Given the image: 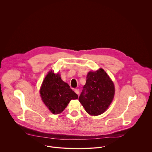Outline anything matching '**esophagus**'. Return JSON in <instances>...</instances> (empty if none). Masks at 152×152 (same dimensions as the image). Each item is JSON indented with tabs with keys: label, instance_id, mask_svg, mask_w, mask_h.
Returning a JSON list of instances; mask_svg holds the SVG:
<instances>
[{
	"label": "esophagus",
	"instance_id": "obj_1",
	"mask_svg": "<svg viewBox=\"0 0 152 152\" xmlns=\"http://www.w3.org/2000/svg\"><path fill=\"white\" fill-rule=\"evenodd\" d=\"M75 92L77 94H79V90L76 88V89H75Z\"/></svg>",
	"mask_w": 152,
	"mask_h": 152
}]
</instances>
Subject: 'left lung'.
<instances>
[{"instance_id": "left-lung-1", "label": "left lung", "mask_w": 152, "mask_h": 152, "mask_svg": "<svg viewBox=\"0 0 152 152\" xmlns=\"http://www.w3.org/2000/svg\"><path fill=\"white\" fill-rule=\"evenodd\" d=\"M114 93L113 81L104 70L99 69L88 73L79 101L86 113L91 115H99L109 107Z\"/></svg>"}]
</instances>
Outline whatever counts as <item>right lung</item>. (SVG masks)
Segmentation results:
<instances>
[{
    "instance_id": "obj_1",
    "label": "right lung",
    "mask_w": 152,
    "mask_h": 152,
    "mask_svg": "<svg viewBox=\"0 0 152 152\" xmlns=\"http://www.w3.org/2000/svg\"><path fill=\"white\" fill-rule=\"evenodd\" d=\"M40 94L43 102L54 114L62 113L71 100L78 98L69 84L61 79L59 74L56 75L52 71L43 80Z\"/></svg>"
}]
</instances>
